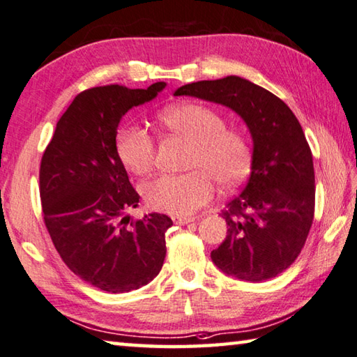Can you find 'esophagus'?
I'll return each mask as SVG.
<instances>
[{
    "label": "esophagus",
    "instance_id": "obj_1",
    "mask_svg": "<svg viewBox=\"0 0 357 357\" xmlns=\"http://www.w3.org/2000/svg\"><path fill=\"white\" fill-rule=\"evenodd\" d=\"M172 221L178 226H183V224H190L195 221V218H188V216H172Z\"/></svg>",
    "mask_w": 357,
    "mask_h": 357
}]
</instances>
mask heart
<instances>
[{
	"label": "heart",
	"mask_w": 357,
	"mask_h": 357,
	"mask_svg": "<svg viewBox=\"0 0 357 357\" xmlns=\"http://www.w3.org/2000/svg\"><path fill=\"white\" fill-rule=\"evenodd\" d=\"M162 125L191 142L188 167L195 171L180 175H160L144 183V201L152 210L186 216L210 202L216 182L236 186L252 167V147L245 133L224 128L222 116L208 106L185 103L162 111ZM119 158L136 175H146L155 165V141L139 127L123 128L117 135Z\"/></svg>",
	"instance_id": "1"
}]
</instances>
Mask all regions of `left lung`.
I'll use <instances>...</instances> for the list:
<instances>
[{
  "mask_svg": "<svg viewBox=\"0 0 357 357\" xmlns=\"http://www.w3.org/2000/svg\"><path fill=\"white\" fill-rule=\"evenodd\" d=\"M174 96L224 105L248 125L251 175L222 211L227 236L211 260L248 282L276 278L296 260L314 221V161L301 123L279 97L235 75L185 84Z\"/></svg>",
  "mask_w": 357,
  "mask_h": 357,
  "instance_id": "obj_1",
  "label": "left lung"
}]
</instances>
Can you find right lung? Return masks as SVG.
<instances>
[{
  "instance_id": "obj_1",
  "label": "right lung",
  "mask_w": 357,
  "mask_h": 357,
  "mask_svg": "<svg viewBox=\"0 0 357 357\" xmlns=\"http://www.w3.org/2000/svg\"><path fill=\"white\" fill-rule=\"evenodd\" d=\"M165 87L162 81L147 89L109 84L78 93L42 156L43 221L56 251L70 271L103 291L125 293L147 285L166 257L171 218L121 217L137 207L139 195L116 149L122 117Z\"/></svg>"
}]
</instances>
